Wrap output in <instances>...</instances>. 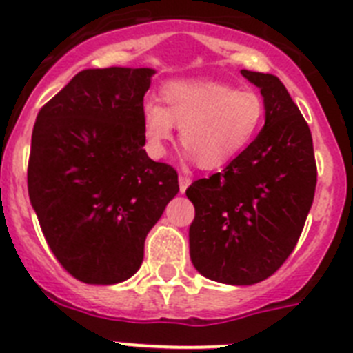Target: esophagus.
<instances>
[{
  "label": "esophagus",
  "instance_id": "esophagus-1",
  "mask_svg": "<svg viewBox=\"0 0 353 353\" xmlns=\"http://www.w3.org/2000/svg\"><path fill=\"white\" fill-rule=\"evenodd\" d=\"M190 183H192L190 176H186V174H181V176H179V190H181V194L188 188V186H190Z\"/></svg>",
  "mask_w": 353,
  "mask_h": 353
}]
</instances>
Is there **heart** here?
I'll return each mask as SVG.
<instances>
[{
  "label": "heart",
  "instance_id": "heart-1",
  "mask_svg": "<svg viewBox=\"0 0 353 353\" xmlns=\"http://www.w3.org/2000/svg\"><path fill=\"white\" fill-rule=\"evenodd\" d=\"M161 99L141 108L147 149L163 156L176 125L181 143L197 165L219 168L254 140L265 117L263 99L253 90H236L219 82H174L163 88Z\"/></svg>",
  "mask_w": 353,
  "mask_h": 353
}]
</instances>
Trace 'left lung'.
Instances as JSON below:
<instances>
[{
    "mask_svg": "<svg viewBox=\"0 0 353 353\" xmlns=\"http://www.w3.org/2000/svg\"><path fill=\"white\" fill-rule=\"evenodd\" d=\"M259 85L265 125L222 172L186 188L194 203L190 256L213 282L259 283L298 244L314 201L318 168L312 136L280 79L242 70Z\"/></svg>",
    "mask_w": 353,
    "mask_h": 353,
    "instance_id": "1",
    "label": "left lung"
}]
</instances>
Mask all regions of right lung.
<instances>
[{
  "mask_svg": "<svg viewBox=\"0 0 353 353\" xmlns=\"http://www.w3.org/2000/svg\"><path fill=\"white\" fill-rule=\"evenodd\" d=\"M150 68L77 73L41 108L28 195L50 250L71 276L111 285L143 260L145 236L179 192L177 172L145 152Z\"/></svg>",
  "mask_w": 353,
  "mask_h": 353,
  "instance_id": "1",
  "label": "right lung"
}]
</instances>
